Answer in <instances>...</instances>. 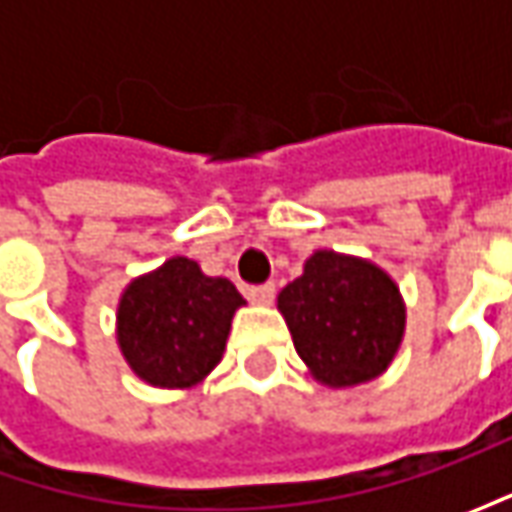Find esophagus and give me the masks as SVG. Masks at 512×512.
I'll use <instances>...</instances> for the list:
<instances>
[{"instance_id": "1", "label": "esophagus", "mask_w": 512, "mask_h": 512, "mask_svg": "<svg viewBox=\"0 0 512 512\" xmlns=\"http://www.w3.org/2000/svg\"><path fill=\"white\" fill-rule=\"evenodd\" d=\"M247 299H250V302H256V305H273V299H276V287L273 285L247 287Z\"/></svg>"}]
</instances>
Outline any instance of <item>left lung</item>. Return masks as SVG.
Instances as JSON below:
<instances>
[{
	"label": "left lung",
	"instance_id": "1",
	"mask_svg": "<svg viewBox=\"0 0 512 512\" xmlns=\"http://www.w3.org/2000/svg\"><path fill=\"white\" fill-rule=\"evenodd\" d=\"M276 305L310 376L333 390L379 379L402 347L399 285L359 256L316 250Z\"/></svg>",
	"mask_w": 512,
	"mask_h": 512
}]
</instances>
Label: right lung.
<instances>
[{
	"instance_id": "obj_1",
	"label": "right lung",
	"mask_w": 512,
	"mask_h": 512,
	"mask_svg": "<svg viewBox=\"0 0 512 512\" xmlns=\"http://www.w3.org/2000/svg\"><path fill=\"white\" fill-rule=\"evenodd\" d=\"M242 305L230 279L205 276L193 259L173 256L122 290L116 342L145 384L190 390L222 362L230 322Z\"/></svg>"
}]
</instances>
